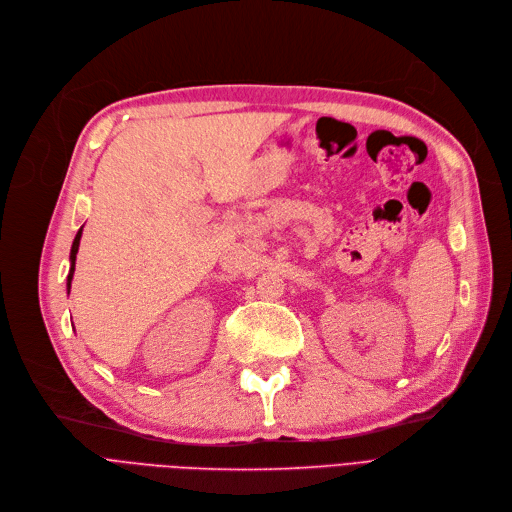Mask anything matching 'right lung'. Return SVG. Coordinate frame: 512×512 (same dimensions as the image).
I'll use <instances>...</instances> for the list:
<instances>
[{
  "label": "right lung",
  "mask_w": 512,
  "mask_h": 512,
  "mask_svg": "<svg viewBox=\"0 0 512 512\" xmlns=\"http://www.w3.org/2000/svg\"><path fill=\"white\" fill-rule=\"evenodd\" d=\"M81 233L83 229H79L75 241H72V250H70V273H68V289H70V281H72V273H75V260H77V252H79V243H81Z\"/></svg>",
  "instance_id": "1"
}]
</instances>
